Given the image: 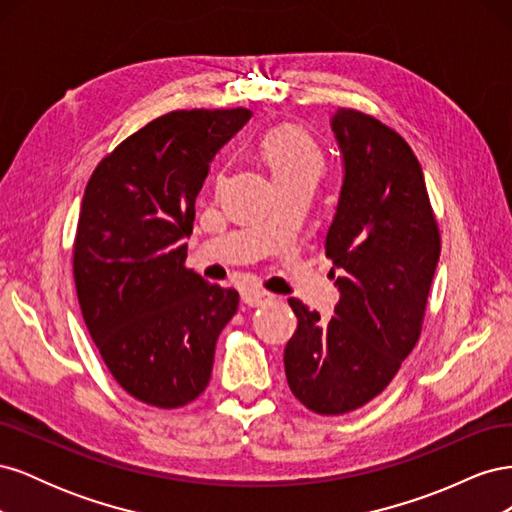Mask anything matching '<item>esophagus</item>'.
<instances>
[{
    "mask_svg": "<svg viewBox=\"0 0 512 512\" xmlns=\"http://www.w3.org/2000/svg\"><path fill=\"white\" fill-rule=\"evenodd\" d=\"M241 299H243V303L245 305H250V307H262V305H267V303H271L275 297L271 292H267V290H258V288H247V290H243V294H241Z\"/></svg>",
    "mask_w": 512,
    "mask_h": 512,
    "instance_id": "obj_1",
    "label": "esophagus"
}]
</instances>
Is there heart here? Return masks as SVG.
<instances>
[{
    "label": "heart",
    "instance_id": "b5f03b06",
    "mask_svg": "<svg viewBox=\"0 0 512 512\" xmlns=\"http://www.w3.org/2000/svg\"><path fill=\"white\" fill-rule=\"evenodd\" d=\"M260 151L265 156L275 183L312 179L316 181L322 173V151L320 147L297 128H275L260 143Z\"/></svg>",
    "mask_w": 512,
    "mask_h": 512
}]
</instances>
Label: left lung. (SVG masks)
<instances>
[{"label":"left lung","mask_w":512,"mask_h":512,"mask_svg":"<svg viewBox=\"0 0 512 512\" xmlns=\"http://www.w3.org/2000/svg\"><path fill=\"white\" fill-rule=\"evenodd\" d=\"M331 130L344 181L327 232L339 301L331 320L288 299L297 331L284 350L290 391L318 414H344L380 395L412 352L425 316L440 232L423 168L382 121L339 108Z\"/></svg>","instance_id":"1"}]
</instances>
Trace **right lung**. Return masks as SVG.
<instances>
[{"instance_id": "right-lung-1", "label": "right lung", "mask_w": 512, "mask_h": 512, "mask_svg": "<svg viewBox=\"0 0 512 512\" xmlns=\"http://www.w3.org/2000/svg\"><path fill=\"white\" fill-rule=\"evenodd\" d=\"M252 111H175L128 136L91 175L74 241L83 320L113 378L156 408L207 389L239 292L185 269L209 166Z\"/></svg>"}]
</instances>
